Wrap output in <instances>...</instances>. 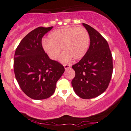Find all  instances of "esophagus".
<instances>
[{"label": "esophagus", "instance_id": "obj_1", "mask_svg": "<svg viewBox=\"0 0 131 131\" xmlns=\"http://www.w3.org/2000/svg\"><path fill=\"white\" fill-rule=\"evenodd\" d=\"M70 67H71L70 64H64V69H65L66 70L70 68Z\"/></svg>", "mask_w": 131, "mask_h": 131}]
</instances>
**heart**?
I'll return each mask as SVG.
<instances>
[{"mask_svg":"<svg viewBox=\"0 0 131 131\" xmlns=\"http://www.w3.org/2000/svg\"><path fill=\"white\" fill-rule=\"evenodd\" d=\"M49 40L45 39L42 47L52 60H56L61 51H64L60 60L67 63L73 58L79 60L85 56L90 45V36L83 27H68L55 30L49 35Z\"/></svg>","mask_w":131,"mask_h":131,"instance_id":"b5f03b06","label":"heart"}]
</instances>
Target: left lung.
<instances>
[{
	"mask_svg": "<svg viewBox=\"0 0 131 131\" xmlns=\"http://www.w3.org/2000/svg\"><path fill=\"white\" fill-rule=\"evenodd\" d=\"M82 24L89 34L90 45L85 56L72 65L75 75L71 84L78 96L91 99L107 89L113 72L112 56L101 35L89 25Z\"/></svg>",
	"mask_w": 131,
	"mask_h": 131,
	"instance_id": "1",
	"label": "left lung"
}]
</instances>
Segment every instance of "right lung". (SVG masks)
<instances>
[{
	"label": "right lung",
	"instance_id": "1",
	"mask_svg": "<svg viewBox=\"0 0 131 131\" xmlns=\"http://www.w3.org/2000/svg\"><path fill=\"white\" fill-rule=\"evenodd\" d=\"M53 27H39L25 37L16 49L14 71L23 92L33 100L47 99L53 94L63 66L50 59L42 47V38Z\"/></svg>",
	"mask_w": 131,
	"mask_h": 131
}]
</instances>
